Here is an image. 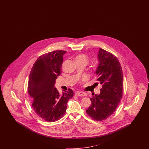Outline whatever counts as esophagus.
Listing matches in <instances>:
<instances>
[{"instance_id":"esophagus-1","label":"esophagus","mask_w":149,"mask_h":149,"mask_svg":"<svg viewBox=\"0 0 149 149\" xmlns=\"http://www.w3.org/2000/svg\"><path fill=\"white\" fill-rule=\"evenodd\" d=\"M75 95L77 96H81V97H85L87 95L86 93H85L84 92H81V91H77L75 93Z\"/></svg>"}]
</instances>
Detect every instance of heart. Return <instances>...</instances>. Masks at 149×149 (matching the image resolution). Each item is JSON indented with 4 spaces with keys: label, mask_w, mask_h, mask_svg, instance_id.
<instances>
[{
    "label": "heart",
    "mask_w": 149,
    "mask_h": 149,
    "mask_svg": "<svg viewBox=\"0 0 149 149\" xmlns=\"http://www.w3.org/2000/svg\"><path fill=\"white\" fill-rule=\"evenodd\" d=\"M75 61H84L87 62V57L86 55L84 54H81L77 56L75 58Z\"/></svg>",
    "instance_id": "1"
}]
</instances>
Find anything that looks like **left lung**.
<instances>
[{
    "label": "left lung",
    "instance_id": "1",
    "mask_svg": "<svg viewBox=\"0 0 149 149\" xmlns=\"http://www.w3.org/2000/svg\"><path fill=\"white\" fill-rule=\"evenodd\" d=\"M97 59L95 72L102 87L99 95H93L86 113L92 119L100 121L114 113L122 98L123 72L118 59L108 51L99 48Z\"/></svg>",
    "mask_w": 149,
    "mask_h": 149
}]
</instances>
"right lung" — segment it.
<instances>
[{
	"label": "right lung",
	"instance_id": "obj_1",
	"mask_svg": "<svg viewBox=\"0 0 149 149\" xmlns=\"http://www.w3.org/2000/svg\"><path fill=\"white\" fill-rule=\"evenodd\" d=\"M66 52L57 50L41 56L29 74L28 90L33 99L32 107L39 117L47 122H54L63 117L67 102L74 95L70 88L61 95L54 87L56 80L61 74L63 56Z\"/></svg>",
	"mask_w": 149,
	"mask_h": 149
}]
</instances>
